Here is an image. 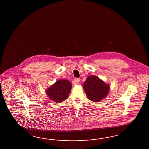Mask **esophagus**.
<instances>
[{"label": "esophagus", "mask_w": 149, "mask_h": 149, "mask_svg": "<svg viewBox=\"0 0 149 149\" xmlns=\"http://www.w3.org/2000/svg\"><path fill=\"white\" fill-rule=\"evenodd\" d=\"M80 78H75L73 82V85L77 84L78 82H80Z\"/></svg>", "instance_id": "34e87169"}]
</instances>
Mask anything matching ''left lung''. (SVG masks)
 <instances>
[{"instance_id": "left-lung-1", "label": "left lung", "mask_w": 149, "mask_h": 149, "mask_svg": "<svg viewBox=\"0 0 149 149\" xmlns=\"http://www.w3.org/2000/svg\"><path fill=\"white\" fill-rule=\"evenodd\" d=\"M84 89L89 100L94 102L102 100L107 96L110 85L105 83L97 76L88 77L83 84Z\"/></svg>"}]
</instances>
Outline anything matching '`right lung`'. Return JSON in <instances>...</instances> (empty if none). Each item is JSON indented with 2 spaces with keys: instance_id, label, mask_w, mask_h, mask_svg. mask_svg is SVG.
Returning a JSON list of instances; mask_svg holds the SVG:
<instances>
[{
  "instance_id": "1",
  "label": "right lung",
  "mask_w": 149,
  "mask_h": 149,
  "mask_svg": "<svg viewBox=\"0 0 149 149\" xmlns=\"http://www.w3.org/2000/svg\"><path fill=\"white\" fill-rule=\"evenodd\" d=\"M72 85L69 80L60 79L48 88L46 93L51 100L60 103L68 97Z\"/></svg>"
}]
</instances>
